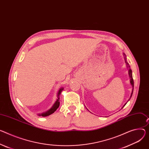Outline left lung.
Segmentation results:
<instances>
[{"label": "left lung", "mask_w": 149, "mask_h": 149, "mask_svg": "<svg viewBox=\"0 0 149 149\" xmlns=\"http://www.w3.org/2000/svg\"><path fill=\"white\" fill-rule=\"evenodd\" d=\"M125 62L127 63V65H128V67L129 68V75H130V83H131V85H132V93H131V96H130V99H131V96H132V93H133V90H134V80H133V78H132V70H131V68H130V65H129V64H128V63H127V59H126V57L125 56ZM129 99V100H130ZM127 104V103L125 104V105ZM125 105L124 106H125ZM123 106V107H124Z\"/></svg>", "instance_id": "obj_1"}]
</instances>
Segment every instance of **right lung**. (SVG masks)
Instances as JSON below:
<instances>
[{"label":"right lung","mask_w":149,"mask_h":149,"mask_svg":"<svg viewBox=\"0 0 149 149\" xmlns=\"http://www.w3.org/2000/svg\"><path fill=\"white\" fill-rule=\"evenodd\" d=\"M62 90H63V88L59 89V91H58V99L56 100V102L55 103V104H53V106H52V107L51 108V109H49L48 111H47L46 112L43 113H42V115H41V116H49V115L52 114L53 113H54V112H55L56 111V109L59 107V104H60V102H59V96H60V94H61V92L62 91Z\"/></svg>","instance_id":"1"}]
</instances>
